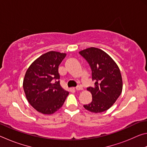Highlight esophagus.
<instances>
[{
    "label": "esophagus",
    "mask_w": 147,
    "mask_h": 147,
    "mask_svg": "<svg viewBox=\"0 0 147 147\" xmlns=\"http://www.w3.org/2000/svg\"><path fill=\"white\" fill-rule=\"evenodd\" d=\"M82 89H83V88L81 86H78L76 88V90H77V91H80V90H82Z\"/></svg>",
    "instance_id": "esophagus-1"
}]
</instances>
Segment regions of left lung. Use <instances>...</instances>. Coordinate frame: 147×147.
Segmentation results:
<instances>
[{
  "instance_id": "obj_1",
  "label": "left lung",
  "mask_w": 147,
  "mask_h": 147,
  "mask_svg": "<svg viewBox=\"0 0 147 147\" xmlns=\"http://www.w3.org/2000/svg\"><path fill=\"white\" fill-rule=\"evenodd\" d=\"M88 62L92 71L94 86L88 90L92 94L91 103L84 105L92 113H101L108 110L115 102L123 90V80L120 69L108 54L95 47L79 52Z\"/></svg>"
}]
</instances>
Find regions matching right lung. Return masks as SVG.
I'll return each mask as SVG.
<instances>
[{"instance_id": "add662e5", "label": "right lung", "mask_w": 147, "mask_h": 147, "mask_svg": "<svg viewBox=\"0 0 147 147\" xmlns=\"http://www.w3.org/2000/svg\"><path fill=\"white\" fill-rule=\"evenodd\" d=\"M65 53L49 51L32 63L24 75L23 89L30 104L43 114L51 115L63 106L69 92L59 84L58 67Z\"/></svg>"}]
</instances>
